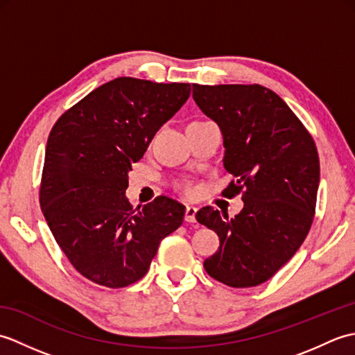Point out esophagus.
Masks as SVG:
<instances>
[{"label":"esophagus","instance_id":"esophagus-1","mask_svg":"<svg viewBox=\"0 0 355 355\" xmlns=\"http://www.w3.org/2000/svg\"><path fill=\"white\" fill-rule=\"evenodd\" d=\"M197 207L193 206H186V212H184V220L187 223H197V218H195V215H197Z\"/></svg>","mask_w":355,"mask_h":355}]
</instances>
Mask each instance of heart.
<instances>
[{
    "instance_id": "b5f03b06",
    "label": "heart",
    "mask_w": 355,
    "mask_h": 355,
    "mask_svg": "<svg viewBox=\"0 0 355 355\" xmlns=\"http://www.w3.org/2000/svg\"><path fill=\"white\" fill-rule=\"evenodd\" d=\"M195 123H201V122H192L191 125H195ZM173 189L178 191L180 193L186 195V197H192V195L195 193V186L189 178L175 180V182H173Z\"/></svg>"
}]
</instances>
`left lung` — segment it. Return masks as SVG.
Wrapping results in <instances>:
<instances>
[{
  "instance_id": "obj_1",
  "label": "left lung",
  "mask_w": 355,
  "mask_h": 355,
  "mask_svg": "<svg viewBox=\"0 0 355 355\" xmlns=\"http://www.w3.org/2000/svg\"><path fill=\"white\" fill-rule=\"evenodd\" d=\"M193 101L218 123L224 168L235 180L227 197L243 193L235 218L214 207L197 221L220 236L205 261L216 281L247 288L268 281L302 245L313 224L320 164L311 134L275 92L262 85H192Z\"/></svg>"
}]
</instances>
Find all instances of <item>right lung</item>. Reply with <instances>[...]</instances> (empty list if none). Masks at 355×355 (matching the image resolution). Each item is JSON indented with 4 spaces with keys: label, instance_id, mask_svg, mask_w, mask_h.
<instances>
[{
    "label": "right lung",
    "instance_id": "obj_1",
    "mask_svg": "<svg viewBox=\"0 0 355 355\" xmlns=\"http://www.w3.org/2000/svg\"><path fill=\"white\" fill-rule=\"evenodd\" d=\"M191 84L117 78L59 117L45 148L40 202L58 245L79 273L123 288L148 273L158 245L183 223L184 206L157 197L132 207L128 172Z\"/></svg>",
    "mask_w": 355,
    "mask_h": 355
}]
</instances>
